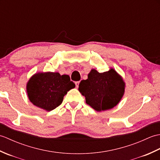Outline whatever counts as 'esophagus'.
Segmentation results:
<instances>
[{
  "label": "esophagus",
  "instance_id": "34e87169",
  "mask_svg": "<svg viewBox=\"0 0 160 160\" xmlns=\"http://www.w3.org/2000/svg\"><path fill=\"white\" fill-rule=\"evenodd\" d=\"M75 84H76V87H78V86H79V84H80V81H77V82H75Z\"/></svg>",
  "mask_w": 160,
  "mask_h": 160
}]
</instances>
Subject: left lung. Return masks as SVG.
Masks as SVG:
<instances>
[{"mask_svg":"<svg viewBox=\"0 0 160 160\" xmlns=\"http://www.w3.org/2000/svg\"><path fill=\"white\" fill-rule=\"evenodd\" d=\"M78 90L86 103L97 111L108 110L119 103L124 92V82L113 69L99 73L92 69L87 80L81 81Z\"/></svg>","mask_w":160,"mask_h":160,"instance_id":"1","label":"left lung"}]
</instances>
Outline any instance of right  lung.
Returning <instances> with one entry per match:
<instances>
[{
    "mask_svg": "<svg viewBox=\"0 0 160 160\" xmlns=\"http://www.w3.org/2000/svg\"><path fill=\"white\" fill-rule=\"evenodd\" d=\"M76 87L68 75L59 73H38L33 76L27 84L29 100L47 111L62 104L67 91Z\"/></svg>",
    "mask_w": 160,
    "mask_h": 160,
    "instance_id": "1",
    "label": "right lung"
}]
</instances>
